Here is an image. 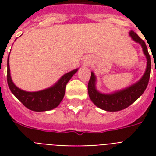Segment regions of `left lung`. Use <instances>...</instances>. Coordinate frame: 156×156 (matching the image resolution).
<instances>
[{"mask_svg":"<svg viewBox=\"0 0 156 156\" xmlns=\"http://www.w3.org/2000/svg\"><path fill=\"white\" fill-rule=\"evenodd\" d=\"M129 35L132 40L138 43L143 48V53L147 60V69L143 76L138 82L126 89L111 94H103L96 90V78L95 73L91 72V76L88 83V94L94 104L105 111L117 112L128 108L143 95L149 83L151 73V57L148 53L147 45L145 42L133 30L129 31Z\"/></svg>","mask_w":156,"mask_h":156,"instance_id":"8db88e82","label":"left lung"}]
</instances>
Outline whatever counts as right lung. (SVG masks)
Wrapping results in <instances>:
<instances>
[{"label":"right lung","mask_w":156,"mask_h":156,"mask_svg":"<svg viewBox=\"0 0 156 156\" xmlns=\"http://www.w3.org/2000/svg\"><path fill=\"white\" fill-rule=\"evenodd\" d=\"M78 69L64 74L58 82L52 87L40 91L29 92L19 89L14 85L11 79L10 69L9 64V56L7 61V83L11 92L22 104L30 110L35 112L49 111L58 106L63 100L66 92V84L68 83Z\"/></svg>","instance_id":"obj_1"}]
</instances>
